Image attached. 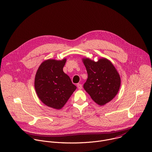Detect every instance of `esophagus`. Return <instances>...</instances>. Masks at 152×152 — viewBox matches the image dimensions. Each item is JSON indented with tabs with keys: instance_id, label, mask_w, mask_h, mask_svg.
<instances>
[{
	"instance_id": "obj_1",
	"label": "esophagus",
	"mask_w": 152,
	"mask_h": 152,
	"mask_svg": "<svg viewBox=\"0 0 152 152\" xmlns=\"http://www.w3.org/2000/svg\"><path fill=\"white\" fill-rule=\"evenodd\" d=\"M77 87H78V88L79 90H81L82 88H83V86H82V85L81 84H77Z\"/></svg>"
}]
</instances>
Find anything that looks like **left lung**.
<instances>
[{
  "label": "left lung",
  "instance_id": "left-lung-1",
  "mask_svg": "<svg viewBox=\"0 0 152 152\" xmlns=\"http://www.w3.org/2000/svg\"><path fill=\"white\" fill-rule=\"evenodd\" d=\"M82 61L88 74L84 90L99 105L111 101L117 94L121 84L120 75L112 62L105 58L97 62L88 58Z\"/></svg>",
  "mask_w": 152,
  "mask_h": 152
}]
</instances>
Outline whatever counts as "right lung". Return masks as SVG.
<instances>
[{"mask_svg": "<svg viewBox=\"0 0 152 152\" xmlns=\"http://www.w3.org/2000/svg\"><path fill=\"white\" fill-rule=\"evenodd\" d=\"M66 58L49 59L39 65L35 78L37 94L45 105L60 110L71 96L77 87L63 71Z\"/></svg>", "mask_w": 152, "mask_h": 152, "instance_id": "obj_1", "label": "right lung"}]
</instances>
